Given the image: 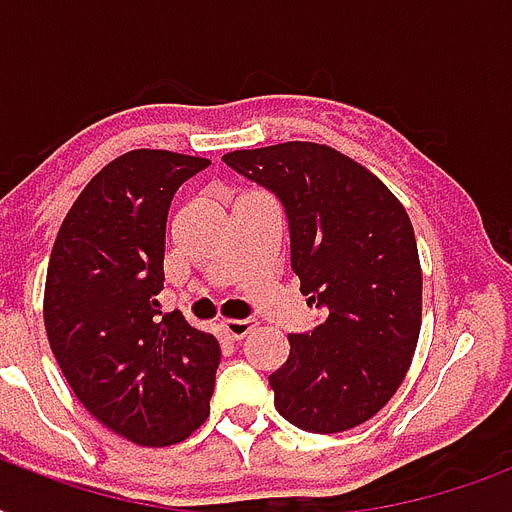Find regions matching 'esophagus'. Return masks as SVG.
<instances>
[{
    "label": "esophagus",
    "instance_id": "34e87169",
    "mask_svg": "<svg viewBox=\"0 0 512 512\" xmlns=\"http://www.w3.org/2000/svg\"><path fill=\"white\" fill-rule=\"evenodd\" d=\"M257 327L255 319H225L220 321V329H223L225 335L231 337V340H244V337Z\"/></svg>",
    "mask_w": 512,
    "mask_h": 512
}]
</instances>
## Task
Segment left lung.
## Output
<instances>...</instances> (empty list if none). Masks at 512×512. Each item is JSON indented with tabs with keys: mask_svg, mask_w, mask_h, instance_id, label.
<instances>
[{
	"mask_svg": "<svg viewBox=\"0 0 512 512\" xmlns=\"http://www.w3.org/2000/svg\"><path fill=\"white\" fill-rule=\"evenodd\" d=\"M223 162L279 196L300 292L327 308L311 335H289L287 364L268 377L273 404L308 433L372 420L404 382L422 327V268L404 204L321 143L244 148Z\"/></svg>",
	"mask_w": 512,
	"mask_h": 512,
	"instance_id": "1",
	"label": "left lung"
}]
</instances>
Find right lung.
Instances as JSON below:
<instances>
[{
	"label": "right lung",
	"instance_id": "1",
	"mask_svg": "<svg viewBox=\"0 0 512 512\" xmlns=\"http://www.w3.org/2000/svg\"><path fill=\"white\" fill-rule=\"evenodd\" d=\"M209 159L138 148L76 196L52 244L44 329L84 409L140 446L185 441L209 417L220 345L162 316L172 196Z\"/></svg>",
	"mask_w": 512,
	"mask_h": 512
}]
</instances>
